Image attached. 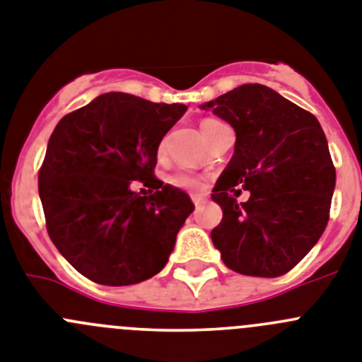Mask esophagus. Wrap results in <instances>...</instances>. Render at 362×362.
<instances>
[{
  "mask_svg": "<svg viewBox=\"0 0 362 362\" xmlns=\"http://www.w3.org/2000/svg\"><path fill=\"white\" fill-rule=\"evenodd\" d=\"M191 200H193V204L198 207V205L204 204L205 197H204V194H191Z\"/></svg>",
  "mask_w": 362,
  "mask_h": 362,
  "instance_id": "esophagus-1",
  "label": "esophagus"
}]
</instances>
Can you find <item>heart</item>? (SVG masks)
Masks as SVG:
<instances>
[{
	"label": "heart",
	"mask_w": 362,
	"mask_h": 362,
	"mask_svg": "<svg viewBox=\"0 0 362 362\" xmlns=\"http://www.w3.org/2000/svg\"><path fill=\"white\" fill-rule=\"evenodd\" d=\"M216 120H204L202 122V132L209 124H213ZM173 184L178 187H187V189H198L202 185V178L197 175H187V173H178L173 177Z\"/></svg>",
	"instance_id": "b5f03b06"
}]
</instances>
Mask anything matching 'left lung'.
<instances>
[{
	"instance_id": "8db88e82",
	"label": "left lung",
	"mask_w": 362,
	"mask_h": 362,
	"mask_svg": "<svg viewBox=\"0 0 362 362\" xmlns=\"http://www.w3.org/2000/svg\"><path fill=\"white\" fill-rule=\"evenodd\" d=\"M200 108L236 133L233 158L211 194L223 211L211 240L238 274L278 278L307 256L328 223L335 169L323 128L263 84H242ZM238 187L250 191L249 201L237 204Z\"/></svg>"
}]
</instances>
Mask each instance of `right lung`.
<instances>
[{
  "mask_svg": "<svg viewBox=\"0 0 362 362\" xmlns=\"http://www.w3.org/2000/svg\"><path fill=\"white\" fill-rule=\"evenodd\" d=\"M185 110L110 92L55 126L39 171V198L50 240L88 279L135 285L168 263L194 205L153 169L162 139ZM135 180L152 194L133 192Z\"/></svg>",
  "mask_w": 362,
  "mask_h": 362,
  "instance_id": "1",
  "label": "right lung"
}]
</instances>
